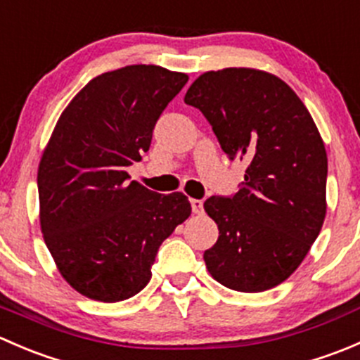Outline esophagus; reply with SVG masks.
I'll list each match as a JSON object with an SVG mask.
<instances>
[{
	"instance_id": "esophagus-1",
	"label": "esophagus",
	"mask_w": 360,
	"mask_h": 360,
	"mask_svg": "<svg viewBox=\"0 0 360 360\" xmlns=\"http://www.w3.org/2000/svg\"><path fill=\"white\" fill-rule=\"evenodd\" d=\"M191 210H193V214H202L203 212V202L193 198V200H191Z\"/></svg>"
}]
</instances>
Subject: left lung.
I'll return each instance as SVG.
<instances>
[{"label": "left lung", "instance_id": "left-lung-1", "mask_svg": "<svg viewBox=\"0 0 360 360\" xmlns=\"http://www.w3.org/2000/svg\"><path fill=\"white\" fill-rule=\"evenodd\" d=\"M224 153L249 160L233 197H210L219 237L203 252L224 288L261 292L291 277L326 217L328 155L314 118L281 78L250 68L198 76L184 96Z\"/></svg>", "mask_w": 360, "mask_h": 360}]
</instances>
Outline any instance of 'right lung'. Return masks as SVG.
<instances>
[{
  "label": "right lung",
  "mask_w": 360,
  "mask_h": 360,
  "mask_svg": "<svg viewBox=\"0 0 360 360\" xmlns=\"http://www.w3.org/2000/svg\"><path fill=\"white\" fill-rule=\"evenodd\" d=\"M186 82L151 64L103 72L68 104L43 151V238L68 284L90 300L143 291L162 242L191 214L186 195L155 193L127 174Z\"/></svg>",
  "instance_id": "right-lung-1"
}]
</instances>
